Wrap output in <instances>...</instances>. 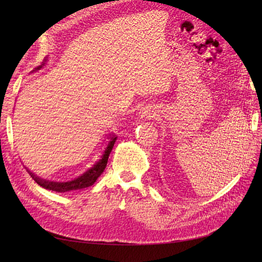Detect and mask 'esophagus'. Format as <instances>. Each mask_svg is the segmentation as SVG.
Segmentation results:
<instances>
[{
    "mask_svg": "<svg viewBox=\"0 0 262 262\" xmlns=\"http://www.w3.org/2000/svg\"><path fill=\"white\" fill-rule=\"evenodd\" d=\"M141 118H144V119H148V118H152L153 117V114L149 112V110H146V109H144L143 112L141 113Z\"/></svg>",
    "mask_w": 262,
    "mask_h": 262,
    "instance_id": "obj_1",
    "label": "esophagus"
}]
</instances>
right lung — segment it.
I'll return each mask as SVG.
<instances>
[{
    "label": "right lung",
    "mask_w": 262,
    "mask_h": 262,
    "mask_svg": "<svg viewBox=\"0 0 262 262\" xmlns=\"http://www.w3.org/2000/svg\"><path fill=\"white\" fill-rule=\"evenodd\" d=\"M41 67H38L37 70L40 69ZM117 140L116 136H112L110 137V141L109 143L105 149L104 154H102L100 160L95 164L93 167H91L89 170L85 171L82 176L75 178L74 180L71 181H67V182H57V181H51V180H47V179H42L40 177H38L37 175H35L34 172H31L30 170L27 169V171L29 172V175L33 177V179L37 182V184L48 190H52V191L55 192H68L71 191V190H78V189H84L87 187H91L95 184V181L97 180V178L104 172L106 166H107V162H108V157L110 152L114 147L115 142Z\"/></svg>",
    "instance_id": "1"
}]
</instances>
